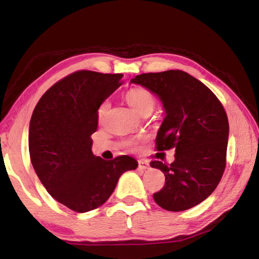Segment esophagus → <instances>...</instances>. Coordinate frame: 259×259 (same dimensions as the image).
Instances as JSON below:
<instances>
[{"label": "esophagus", "instance_id": "1", "mask_svg": "<svg viewBox=\"0 0 259 259\" xmlns=\"http://www.w3.org/2000/svg\"><path fill=\"white\" fill-rule=\"evenodd\" d=\"M148 166H150V164H148L147 161H145V160L138 161V168L140 170H146V169H148Z\"/></svg>", "mask_w": 259, "mask_h": 259}]
</instances>
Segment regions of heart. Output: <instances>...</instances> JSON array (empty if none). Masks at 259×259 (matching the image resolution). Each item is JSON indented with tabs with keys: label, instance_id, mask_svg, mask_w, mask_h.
<instances>
[{
	"label": "heart",
	"instance_id": "1",
	"mask_svg": "<svg viewBox=\"0 0 259 259\" xmlns=\"http://www.w3.org/2000/svg\"><path fill=\"white\" fill-rule=\"evenodd\" d=\"M125 100L139 115H142V114L146 112H152L156 103L154 95L150 90L145 89V88H133V89H130L125 94ZM109 103L107 100H105V102L100 104L98 108L99 119H102L105 114L107 113ZM129 145L135 146V142H130Z\"/></svg>",
	"mask_w": 259,
	"mask_h": 259
}]
</instances>
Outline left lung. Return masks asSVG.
Wrapping results in <instances>:
<instances>
[{
  "instance_id": "obj_1",
  "label": "left lung",
  "mask_w": 259,
  "mask_h": 259,
  "mask_svg": "<svg viewBox=\"0 0 259 259\" xmlns=\"http://www.w3.org/2000/svg\"><path fill=\"white\" fill-rule=\"evenodd\" d=\"M139 84L161 100L165 116L156 135L159 151L176 148L175 161H152L165 185L153 198L161 208L184 211L202 202L224 174L229 120L224 107L209 88L183 71L140 74Z\"/></svg>"
}]
</instances>
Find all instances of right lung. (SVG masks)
I'll use <instances>...</instances> for the list:
<instances>
[{
    "label": "right lung",
    "mask_w": 259,
    "mask_h": 259,
    "mask_svg": "<svg viewBox=\"0 0 259 259\" xmlns=\"http://www.w3.org/2000/svg\"><path fill=\"white\" fill-rule=\"evenodd\" d=\"M122 76L73 73L55 83L32 114L28 147L35 172L52 198L76 212L104 204L121 175L138 166L131 156L105 161L91 151L98 108L121 85Z\"/></svg>",
    "instance_id": "1"
}]
</instances>
